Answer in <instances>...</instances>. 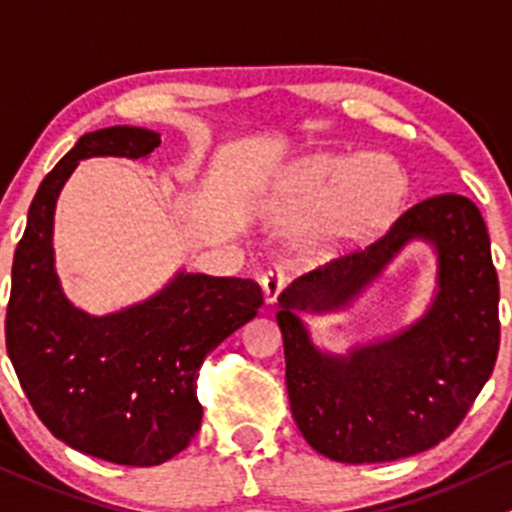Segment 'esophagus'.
Instances as JSON below:
<instances>
[{"label":"esophagus","instance_id":"1","mask_svg":"<svg viewBox=\"0 0 512 512\" xmlns=\"http://www.w3.org/2000/svg\"><path fill=\"white\" fill-rule=\"evenodd\" d=\"M261 288H263V300H266L268 308H273V305L281 300L283 288H286V278H283V273L278 271V268H271V271L263 273Z\"/></svg>","mask_w":512,"mask_h":512}]
</instances>
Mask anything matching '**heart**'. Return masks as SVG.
Segmentation results:
<instances>
[{
	"mask_svg": "<svg viewBox=\"0 0 512 512\" xmlns=\"http://www.w3.org/2000/svg\"><path fill=\"white\" fill-rule=\"evenodd\" d=\"M407 194V170L392 155H313L273 182L263 212L303 224L293 239L295 254L320 258L382 234L399 217Z\"/></svg>",
	"mask_w": 512,
	"mask_h": 512,
	"instance_id": "obj_1",
	"label": "heart"
}]
</instances>
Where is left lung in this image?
<instances>
[{"label":"left lung","mask_w":512,"mask_h":512,"mask_svg":"<svg viewBox=\"0 0 512 512\" xmlns=\"http://www.w3.org/2000/svg\"><path fill=\"white\" fill-rule=\"evenodd\" d=\"M412 240L437 254V291L397 334L328 353L300 312H341ZM498 273L471 199L419 202L367 246L295 278L276 313L286 387L303 439L340 463H382L431 449L461 424L491 377L500 345Z\"/></svg>","instance_id":"1"}]
</instances>
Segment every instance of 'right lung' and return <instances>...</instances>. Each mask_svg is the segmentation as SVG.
Returning a JSON list of instances; mask_svg holds the SVG:
<instances>
[{
	"label": "right lung",
	"mask_w": 512,
	"mask_h": 512,
	"mask_svg": "<svg viewBox=\"0 0 512 512\" xmlns=\"http://www.w3.org/2000/svg\"><path fill=\"white\" fill-rule=\"evenodd\" d=\"M160 142L135 125L83 135L36 189L12 263L7 355L21 389L56 439L120 466H157L187 449L202 424L204 357L263 303L251 278L187 271L105 315L86 313L63 291L54 256L63 184L81 160H145Z\"/></svg>",
	"instance_id": "obj_1"
}]
</instances>
